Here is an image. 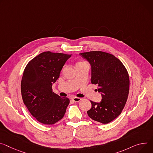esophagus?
I'll return each mask as SVG.
<instances>
[{
  "mask_svg": "<svg viewBox=\"0 0 153 153\" xmlns=\"http://www.w3.org/2000/svg\"><path fill=\"white\" fill-rule=\"evenodd\" d=\"M72 100L74 102H79V101H80L82 100V98H77V97H74V98H72Z\"/></svg>",
  "mask_w": 153,
  "mask_h": 153,
  "instance_id": "34e87169",
  "label": "esophagus"
}]
</instances>
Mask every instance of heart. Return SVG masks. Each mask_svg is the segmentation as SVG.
Here are the masks:
<instances>
[{"label": "heart", "mask_w": 153, "mask_h": 153, "mask_svg": "<svg viewBox=\"0 0 153 153\" xmlns=\"http://www.w3.org/2000/svg\"><path fill=\"white\" fill-rule=\"evenodd\" d=\"M83 63V62H79V63H77V64H78V63Z\"/></svg>", "instance_id": "b5f03b06"}]
</instances>
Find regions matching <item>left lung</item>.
<instances>
[{
    "instance_id": "left-lung-1",
    "label": "left lung",
    "mask_w": 153,
    "mask_h": 153,
    "mask_svg": "<svg viewBox=\"0 0 153 153\" xmlns=\"http://www.w3.org/2000/svg\"><path fill=\"white\" fill-rule=\"evenodd\" d=\"M91 66L92 84L98 85L102 100L90 101L87 114L92 120L107 124L119 116L126 103L129 91V77L126 68L114 55L102 51L80 53Z\"/></svg>"
}]
</instances>
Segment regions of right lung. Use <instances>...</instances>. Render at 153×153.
Returning <instances> with one entry per match:
<instances>
[{
  "mask_svg": "<svg viewBox=\"0 0 153 153\" xmlns=\"http://www.w3.org/2000/svg\"><path fill=\"white\" fill-rule=\"evenodd\" d=\"M71 56L44 52L31 60L24 69L21 83L22 100L31 115L41 123L53 124L64 117L69 100L52 92V86Z\"/></svg>",
  "mask_w": 153,
  "mask_h": 153,
  "instance_id": "1",
  "label": "right lung"
}]
</instances>
